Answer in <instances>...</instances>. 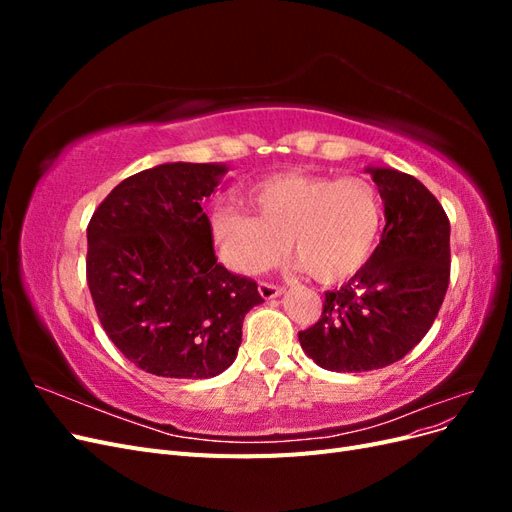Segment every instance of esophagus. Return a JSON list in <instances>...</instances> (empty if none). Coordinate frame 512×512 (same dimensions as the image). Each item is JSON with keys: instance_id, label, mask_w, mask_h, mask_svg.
Returning <instances> with one entry per match:
<instances>
[{"instance_id": "obj_1", "label": "esophagus", "mask_w": 512, "mask_h": 512, "mask_svg": "<svg viewBox=\"0 0 512 512\" xmlns=\"http://www.w3.org/2000/svg\"><path fill=\"white\" fill-rule=\"evenodd\" d=\"M258 292H260V297H262V299H267V301H269V299L280 297V294L284 292V288H280V286H273V284H267V282H265V284H260V286H258Z\"/></svg>"}]
</instances>
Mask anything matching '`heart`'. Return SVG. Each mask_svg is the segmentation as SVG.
Wrapping results in <instances>:
<instances>
[{
	"mask_svg": "<svg viewBox=\"0 0 512 512\" xmlns=\"http://www.w3.org/2000/svg\"><path fill=\"white\" fill-rule=\"evenodd\" d=\"M247 215L232 205L209 213V237L224 265L241 275L271 269L286 250L318 282H342L361 271L382 230V200L359 177L331 179L284 173L245 192Z\"/></svg>",
	"mask_w": 512,
	"mask_h": 512,
	"instance_id": "heart-1",
	"label": "heart"
}]
</instances>
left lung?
I'll list each match as a JSON object with an SVG mask.
<instances>
[{
	"instance_id": "obj_1",
	"label": "left lung",
	"mask_w": 512,
	"mask_h": 512,
	"mask_svg": "<svg viewBox=\"0 0 512 512\" xmlns=\"http://www.w3.org/2000/svg\"><path fill=\"white\" fill-rule=\"evenodd\" d=\"M384 203V230L367 265L324 294L320 320L299 333L303 352L329 371L382 369L421 342L451 277V224L412 175L367 166Z\"/></svg>"
}]
</instances>
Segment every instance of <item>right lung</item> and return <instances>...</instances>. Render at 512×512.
<instances>
[{"mask_svg": "<svg viewBox=\"0 0 512 512\" xmlns=\"http://www.w3.org/2000/svg\"><path fill=\"white\" fill-rule=\"evenodd\" d=\"M226 164L168 162L123 179L87 226V284L108 339L153 376L203 380L237 359L262 299L220 265L203 200Z\"/></svg>", "mask_w": 512, "mask_h": 512, "instance_id": "right-lung-1", "label": "right lung"}]
</instances>
